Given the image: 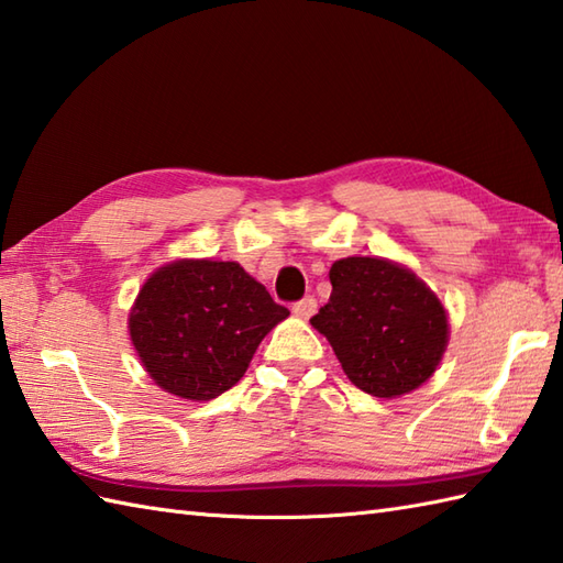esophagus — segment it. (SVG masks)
<instances>
[{
	"mask_svg": "<svg viewBox=\"0 0 563 563\" xmlns=\"http://www.w3.org/2000/svg\"><path fill=\"white\" fill-rule=\"evenodd\" d=\"M292 312L300 317V319H309V317L317 312V300H314L312 295H307V297H302L300 302L292 305Z\"/></svg>",
	"mask_w": 563,
	"mask_h": 563,
	"instance_id": "1",
	"label": "esophagus"
}]
</instances>
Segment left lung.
<instances>
[{
  "label": "left lung",
  "mask_w": 563,
  "mask_h": 563,
  "mask_svg": "<svg viewBox=\"0 0 563 563\" xmlns=\"http://www.w3.org/2000/svg\"><path fill=\"white\" fill-rule=\"evenodd\" d=\"M331 297L312 327L357 389L394 399L433 377L450 324L435 292L387 258L349 256L329 271Z\"/></svg>",
  "instance_id": "left-lung-1"
}]
</instances>
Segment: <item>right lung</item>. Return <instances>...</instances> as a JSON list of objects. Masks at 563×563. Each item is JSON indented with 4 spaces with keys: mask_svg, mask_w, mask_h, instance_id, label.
<instances>
[{
    "mask_svg": "<svg viewBox=\"0 0 563 563\" xmlns=\"http://www.w3.org/2000/svg\"><path fill=\"white\" fill-rule=\"evenodd\" d=\"M288 314L239 263L181 258L142 285L128 329L164 391L210 401L244 377L263 336Z\"/></svg>",
    "mask_w": 563,
    "mask_h": 563,
    "instance_id": "right-lung-1",
    "label": "right lung"
}]
</instances>
